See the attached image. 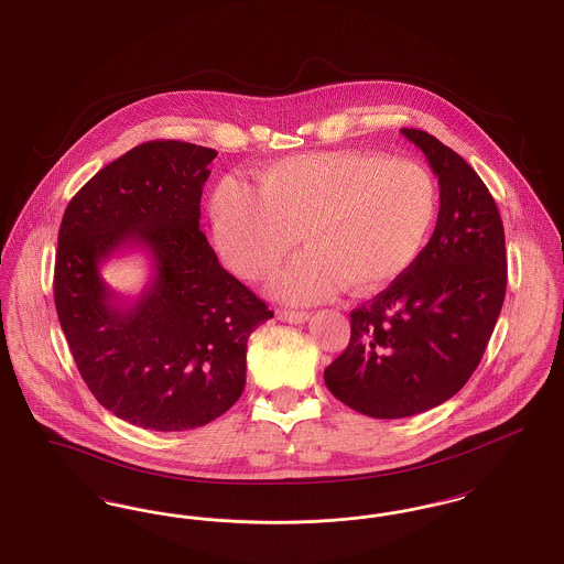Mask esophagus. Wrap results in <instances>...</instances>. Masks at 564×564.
<instances>
[{"mask_svg":"<svg viewBox=\"0 0 564 564\" xmlns=\"http://www.w3.org/2000/svg\"><path fill=\"white\" fill-rule=\"evenodd\" d=\"M311 315L306 311H288V308H279L276 311V319L285 322V324H304Z\"/></svg>","mask_w":564,"mask_h":564,"instance_id":"obj_1","label":"esophagus"}]
</instances>
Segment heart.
Instances as JSON below:
<instances>
[{"label":"heart","mask_w":564,"mask_h":564,"mask_svg":"<svg viewBox=\"0 0 564 564\" xmlns=\"http://www.w3.org/2000/svg\"><path fill=\"white\" fill-rule=\"evenodd\" d=\"M438 192L431 172L372 151H315L283 158L256 174V189L221 181L208 204L221 260L260 281L302 240L272 292L317 302L347 285L372 294L409 270L431 236Z\"/></svg>","instance_id":"heart-1"}]
</instances>
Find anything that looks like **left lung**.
Instances as JSON below:
<instances>
[{"instance_id":"obj_1","label":"left lung","mask_w":564,"mask_h":564,"mask_svg":"<svg viewBox=\"0 0 564 564\" xmlns=\"http://www.w3.org/2000/svg\"><path fill=\"white\" fill-rule=\"evenodd\" d=\"M400 132L438 176L436 226L409 270L351 311L349 345L324 370L334 397L377 420L424 413L463 390L507 290L505 230L479 174L431 133Z\"/></svg>"}]
</instances>
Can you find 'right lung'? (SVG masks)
Masks as SVG:
<instances>
[{
  "label": "right lung",
  "instance_id": "add662e5",
  "mask_svg": "<svg viewBox=\"0 0 564 564\" xmlns=\"http://www.w3.org/2000/svg\"><path fill=\"white\" fill-rule=\"evenodd\" d=\"M215 158L192 142L138 144L62 219L53 290L72 358L101 406L140 429L192 431L224 415L245 390L247 340L272 317L199 230ZM130 246L150 253L154 276L126 303L99 268Z\"/></svg>",
  "mask_w": 564,
  "mask_h": 564
}]
</instances>
